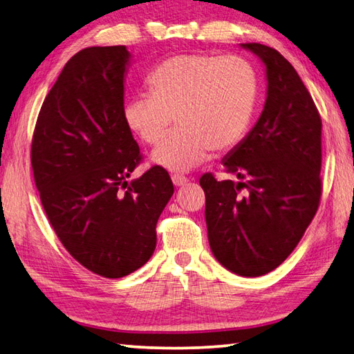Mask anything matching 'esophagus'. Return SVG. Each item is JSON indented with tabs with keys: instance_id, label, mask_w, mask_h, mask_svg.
I'll use <instances>...</instances> for the list:
<instances>
[{
	"instance_id": "1",
	"label": "esophagus",
	"mask_w": 354,
	"mask_h": 354,
	"mask_svg": "<svg viewBox=\"0 0 354 354\" xmlns=\"http://www.w3.org/2000/svg\"><path fill=\"white\" fill-rule=\"evenodd\" d=\"M171 181H173V184L176 185V187H181V185L189 183V178H185L184 175H178V173H175V175L171 176Z\"/></svg>"
}]
</instances>
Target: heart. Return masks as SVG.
<instances>
[{"instance_id":"heart-1","label":"heart","mask_w":354,"mask_h":354,"mask_svg":"<svg viewBox=\"0 0 354 354\" xmlns=\"http://www.w3.org/2000/svg\"><path fill=\"white\" fill-rule=\"evenodd\" d=\"M150 94H138L124 108L125 124L147 145L153 160L171 171L195 169L212 150L235 147L246 134L257 100L252 66L239 55L181 54L149 75Z\"/></svg>"}]
</instances>
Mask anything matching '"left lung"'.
<instances>
[{
  "instance_id": "8db88e82",
  "label": "left lung",
  "mask_w": 354,
  "mask_h": 354,
  "mask_svg": "<svg viewBox=\"0 0 354 354\" xmlns=\"http://www.w3.org/2000/svg\"><path fill=\"white\" fill-rule=\"evenodd\" d=\"M266 66L268 95L259 122L223 159L239 178L205 173L209 244L221 265L260 277L283 263L304 236L322 195V119L311 94L283 55L244 43Z\"/></svg>"
}]
</instances>
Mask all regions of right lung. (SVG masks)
Returning <instances> with one entry per match:
<instances>
[{
  "instance_id": "right-lung-1",
  "label": "right lung",
  "mask_w": 354,
  "mask_h": 354,
  "mask_svg": "<svg viewBox=\"0 0 354 354\" xmlns=\"http://www.w3.org/2000/svg\"><path fill=\"white\" fill-rule=\"evenodd\" d=\"M125 46L82 49L38 113L30 147L35 185L63 246L89 271L120 279L156 248V223L173 183L151 167L127 178L142 155L124 118Z\"/></svg>"
}]
</instances>
